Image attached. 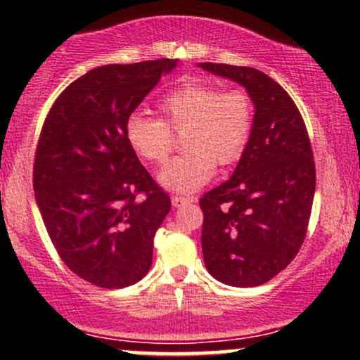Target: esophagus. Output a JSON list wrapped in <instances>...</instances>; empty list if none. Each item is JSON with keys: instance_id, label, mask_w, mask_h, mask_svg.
Here are the masks:
<instances>
[{"instance_id": "esophagus-1", "label": "esophagus", "mask_w": 360, "mask_h": 360, "mask_svg": "<svg viewBox=\"0 0 360 360\" xmlns=\"http://www.w3.org/2000/svg\"><path fill=\"white\" fill-rule=\"evenodd\" d=\"M171 201H172V206H174V208H179V206H184V205H189V203H193V198H183V196H172L171 198Z\"/></svg>"}]
</instances>
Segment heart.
<instances>
[{
  "label": "heart",
  "mask_w": 360,
  "mask_h": 360,
  "mask_svg": "<svg viewBox=\"0 0 360 360\" xmlns=\"http://www.w3.org/2000/svg\"><path fill=\"white\" fill-rule=\"evenodd\" d=\"M164 120L131 113L125 123V139L131 150L147 162L160 164L172 148V130H188V154L167 162L157 183L167 191H200L217 172V160L229 166L238 160L252 130V103L243 91H223L217 86L188 82L160 101Z\"/></svg>",
  "instance_id": "obj_1"
}]
</instances>
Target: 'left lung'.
Returning a JSON list of instances; mask_svg holds the SVG:
<instances>
[{
  "label": "left lung",
  "mask_w": 360,
  "mask_h": 360,
  "mask_svg": "<svg viewBox=\"0 0 360 360\" xmlns=\"http://www.w3.org/2000/svg\"><path fill=\"white\" fill-rule=\"evenodd\" d=\"M196 65L240 84L254 105L250 137L232 177L200 200L205 266L223 284L259 286L295 259L307 233L316 184L308 131L295 101L267 74Z\"/></svg>",
  "instance_id": "obj_1"
}]
</instances>
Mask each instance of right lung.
Masks as SVG:
<instances>
[{
    "label": "right lung",
    "instance_id": "right-lung-1",
    "mask_svg": "<svg viewBox=\"0 0 360 360\" xmlns=\"http://www.w3.org/2000/svg\"><path fill=\"white\" fill-rule=\"evenodd\" d=\"M177 62L91 69L62 91L44 123L34 166L37 206L65 266L94 286H130L152 266L171 200L128 146L125 123Z\"/></svg>",
    "mask_w": 360,
    "mask_h": 360
}]
</instances>
